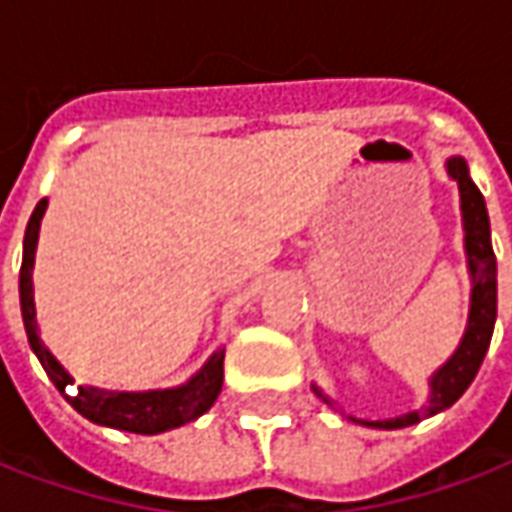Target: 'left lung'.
Returning a JSON list of instances; mask_svg holds the SVG:
<instances>
[{"mask_svg":"<svg viewBox=\"0 0 512 512\" xmlns=\"http://www.w3.org/2000/svg\"><path fill=\"white\" fill-rule=\"evenodd\" d=\"M447 172L450 178L458 183L461 191V211H463V230H466V255H469V271L474 277L472 288V310H469V326L463 334L458 351L452 354L447 365L441 367L433 376V392H430V403L422 411H411L403 417L384 419V422H365L370 428L397 430L417 425L419 419L433 417L444 408H450L458 397L469 389V384L477 376V370L483 365L485 351L491 345V334H494L496 323V255L491 246V224H488V211H485V200L480 189L474 186L469 178V169L461 156H452L447 161ZM315 392L332 403L315 386Z\"/></svg>","mask_w":512,"mask_h":512,"instance_id":"obj_1","label":"left lung"}]
</instances>
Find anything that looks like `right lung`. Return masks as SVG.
Returning <instances> with one entry per match:
<instances>
[{
    "label": "right lung",
    "mask_w": 512,
    "mask_h": 512,
    "mask_svg": "<svg viewBox=\"0 0 512 512\" xmlns=\"http://www.w3.org/2000/svg\"><path fill=\"white\" fill-rule=\"evenodd\" d=\"M43 211H46V200H40L32 216H29L27 233H24V260H21L18 290H21V315H24L29 345L38 354L46 376L54 381V386L65 395V400L90 422L128 430V433H145V436L180 428V425H186L191 419L205 414L222 392L224 351L213 354L208 359V365L202 367L189 384L178 386V389H158V392H106V389H93V386H76L73 378L65 373V367L46 351V345L40 343L38 337L35 301H32V263H35V244H38ZM68 385L77 389L76 396L67 395Z\"/></svg>",
    "instance_id": "add662e5"
}]
</instances>
